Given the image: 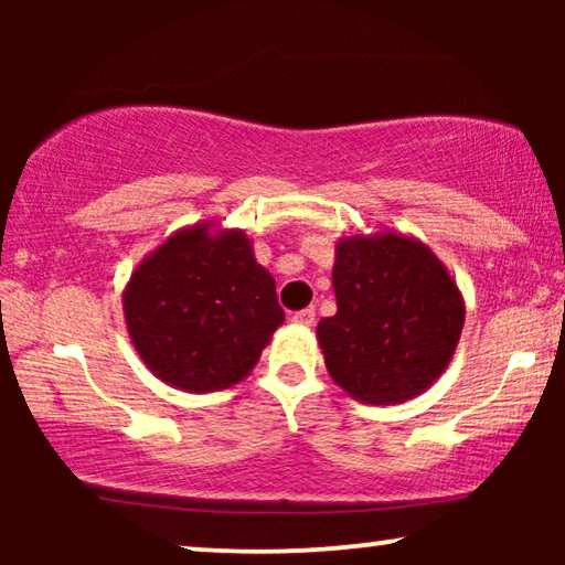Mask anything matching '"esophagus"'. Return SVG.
Listing matches in <instances>:
<instances>
[{
  "label": "esophagus",
  "instance_id": "34e87169",
  "mask_svg": "<svg viewBox=\"0 0 565 565\" xmlns=\"http://www.w3.org/2000/svg\"><path fill=\"white\" fill-rule=\"evenodd\" d=\"M290 321L296 323V327H311V323L316 321V311H313V308H303V311L292 313Z\"/></svg>",
  "mask_w": 565,
  "mask_h": 565
}]
</instances>
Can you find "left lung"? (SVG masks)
<instances>
[{"mask_svg": "<svg viewBox=\"0 0 565 565\" xmlns=\"http://www.w3.org/2000/svg\"><path fill=\"white\" fill-rule=\"evenodd\" d=\"M337 313L316 339L339 388L362 404L393 406L419 396L450 365L466 300L443 259L401 231L337 242Z\"/></svg>", "mask_w": 565, "mask_h": 565, "instance_id": "1", "label": "left lung"}]
</instances>
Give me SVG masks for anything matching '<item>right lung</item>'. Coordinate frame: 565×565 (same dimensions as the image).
<instances>
[{"label": "right lung", "instance_id": "add662e5", "mask_svg": "<svg viewBox=\"0 0 565 565\" xmlns=\"http://www.w3.org/2000/svg\"><path fill=\"white\" fill-rule=\"evenodd\" d=\"M122 313L143 365L188 393L244 381L285 321L252 238L218 221L174 231L146 254L122 290Z\"/></svg>", "mask_w": 565, "mask_h": 565}]
</instances>
